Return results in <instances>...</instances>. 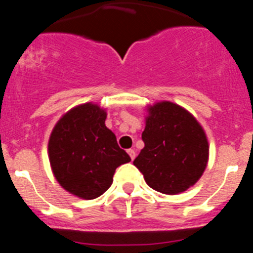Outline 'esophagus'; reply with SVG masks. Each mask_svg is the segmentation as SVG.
Here are the masks:
<instances>
[{
  "label": "esophagus",
  "instance_id": "obj_1",
  "mask_svg": "<svg viewBox=\"0 0 253 253\" xmlns=\"http://www.w3.org/2000/svg\"><path fill=\"white\" fill-rule=\"evenodd\" d=\"M128 154H129V156H130L131 161H133L134 158H135V151H134V149H128Z\"/></svg>",
  "mask_w": 253,
  "mask_h": 253
}]
</instances>
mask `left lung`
<instances>
[{
    "label": "left lung",
    "mask_w": 253,
    "mask_h": 253,
    "mask_svg": "<svg viewBox=\"0 0 253 253\" xmlns=\"http://www.w3.org/2000/svg\"><path fill=\"white\" fill-rule=\"evenodd\" d=\"M144 148L134 160L147 185L177 195L198 182L209 161V142L202 124L185 107L171 101L146 106Z\"/></svg>",
    "instance_id": "left-lung-1"
}]
</instances>
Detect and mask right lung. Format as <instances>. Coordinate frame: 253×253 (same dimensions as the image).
I'll use <instances>...</instances> for the list:
<instances>
[{"mask_svg": "<svg viewBox=\"0 0 253 253\" xmlns=\"http://www.w3.org/2000/svg\"><path fill=\"white\" fill-rule=\"evenodd\" d=\"M106 109L95 102L77 105L60 116L48 142L51 172L69 194L99 198L113 184L115 169L130 157L105 125Z\"/></svg>", "mask_w": 253, "mask_h": 253, "instance_id": "obj_1", "label": "right lung"}]
</instances>
